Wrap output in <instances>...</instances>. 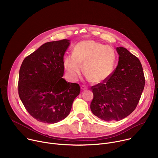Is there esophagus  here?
Masks as SVG:
<instances>
[{"instance_id": "34e87169", "label": "esophagus", "mask_w": 158, "mask_h": 158, "mask_svg": "<svg viewBox=\"0 0 158 158\" xmlns=\"http://www.w3.org/2000/svg\"><path fill=\"white\" fill-rule=\"evenodd\" d=\"M81 89L82 91H84V90H85L87 88H86L85 86H84V85H82V86L81 87Z\"/></svg>"}]
</instances>
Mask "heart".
<instances>
[{"label":"heart","mask_w":158,"mask_h":158,"mask_svg":"<svg viewBox=\"0 0 158 158\" xmlns=\"http://www.w3.org/2000/svg\"><path fill=\"white\" fill-rule=\"evenodd\" d=\"M116 60L115 51L109 46L94 40H84L74 48L73 55L64 58V66L73 80L84 71L89 81L100 84L107 81L114 71Z\"/></svg>","instance_id":"obj_1"}]
</instances>
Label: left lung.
Instances as JSON below:
<instances>
[{"label":"left lung","instance_id":"1","mask_svg":"<svg viewBox=\"0 0 158 158\" xmlns=\"http://www.w3.org/2000/svg\"><path fill=\"white\" fill-rule=\"evenodd\" d=\"M118 65L105 82L92 86L93 113L106 121H120L136 109L143 91L145 78L139 59L126 48H116Z\"/></svg>","mask_w":158,"mask_h":158}]
</instances>
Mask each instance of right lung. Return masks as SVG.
Returning <instances> with one entry per match:
<instances>
[{"instance_id": "obj_1", "label": "right lung", "mask_w": 158, "mask_h": 158, "mask_svg": "<svg viewBox=\"0 0 158 158\" xmlns=\"http://www.w3.org/2000/svg\"><path fill=\"white\" fill-rule=\"evenodd\" d=\"M70 40L48 42L26 57L19 71V98L31 116L54 124L70 113L80 86L67 82L64 75V55Z\"/></svg>"}]
</instances>
